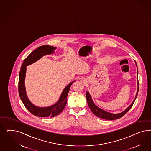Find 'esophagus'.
<instances>
[{
	"instance_id": "34e87169",
	"label": "esophagus",
	"mask_w": 151,
	"mask_h": 151,
	"mask_svg": "<svg viewBox=\"0 0 151 151\" xmlns=\"http://www.w3.org/2000/svg\"><path fill=\"white\" fill-rule=\"evenodd\" d=\"M81 82H82V83H86L87 82V78H82V79L81 80Z\"/></svg>"
}]
</instances>
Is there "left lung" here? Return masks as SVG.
<instances>
[{
  "instance_id": "1",
  "label": "left lung",
  "mask_w": 151,
  "mask_h": 151,
  "mask_svg": "<svg viewBox=\"0 0 151 151\" xmlns=\"http://www.w3.org/2000/svg\"><path fill=\"white\" fill-rule=\"evenodd\" d=\"M138 85H139V84H138V89H137V93H136V95L135 97V99H134V100L133 101L132 103L131 104V105L129 106L128 108H127L126 110H124V112H122L121 113L117 114H111V113H109V112H106L104 110H102L101 109L99 108L97 106H96L94 104L89 92L87 91L86 96V99H87L88 105L89 106L90 110H91L92 112L93 113V114H95L96 116H97L100 118L105 119H107V120H114V119H119V118L122 117V116H124V115L126 114L132 107L133 105L134 101L136 100V97L137 96V94H138V89H139V86Z\"/></svg>"
}]
</instances>
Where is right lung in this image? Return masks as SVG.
<instances>
[{"mask_svg": "<svg viewBox=\"0 0 151 151\" xmlns=\"http://www.w3.org/2000/svg\"><path fill=\"white\" fill-rule=\"evenodd\" d=\"M55 47L49 45H43L39 46L36 50L33 51L24 60L23 64L21 66V70L19 73L18 83L19 95L22 101L23 104L27 110L32 114L40 117H55L58 114H60L64 110L67 103V96L69 90L73 82L70 83L69 85L65 88L59 101L55 105L48 107H37L33 105L27 99L24 84V80L26 73V66L32 64L37 60L40 59L44 55L50 54L54 52Z\"/></svg>", "mask_w": 151, "mask_h": 151, "instance_id": "1", "label": "right lung"}]
</instances>
